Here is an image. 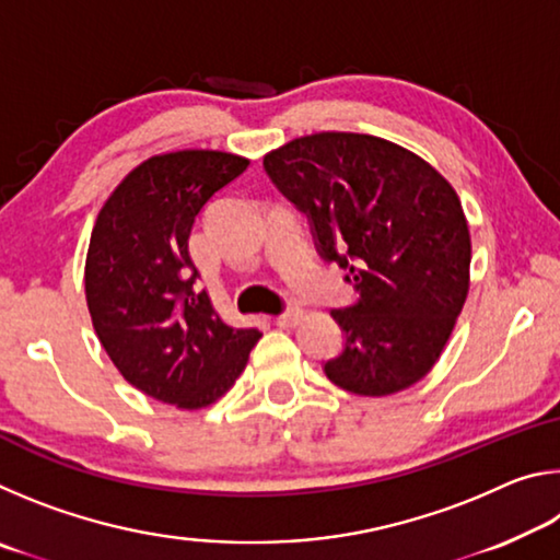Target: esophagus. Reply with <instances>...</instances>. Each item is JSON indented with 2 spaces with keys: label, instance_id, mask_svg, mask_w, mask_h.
<instances>
[{
  "label": "esophagus",
  "instance_id": "34e87169",
  "mask_svg": "<svg viewBox=\"0 0 560 560\" xmlns=\"http://www.w3.org/2000/svg\"><path fill=\"white\" fill-rule=\"evenodd\" d=\"M299 318H301V311L299 308H289V311H283L281 316H277V326L291 328V326L299 324Z\"/></svg>",
  "mask_w": 560,
  "mask_h": 560
}]
</instances>
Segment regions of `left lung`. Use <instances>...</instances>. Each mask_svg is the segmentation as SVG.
Instances as JSON below:
<instances>
[{"mask_svg":"<svg viewBox=\"0 0 560 560\" xmlns=\"http://www.w3.org/2000/svg\"><path fill=\"white\" fill-rule=\"evenodd\" d=\"M264 167L360 293L330 311L346 348L324 365L328 381L365 397L422 381L469 293V224L454 187L412 150L363 132L293 138Z\"/></svg>","mask_w":560,"mask_h":560,"instance_id":"obj_1","label":"left lung"}]
</instances>
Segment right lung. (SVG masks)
Here are the masks:
<instances>
[{
  "mask_svg": "<svg viewBox=\"0 0 560 560\" xmlns=\"http://www.w3.org/2000/svg\"><path fill=\"white\" fill-rule=\"evenodd\" d=\"M249 160L177 150L132 167L101 207L86 254V303L101 346L140 393L200 410L242 375L257 328H232L195 293L189 232L207 200Z\"/></svg>",
  "mask_w": 560,
  "mask_h": 560,
  "instance_id": "1",
  "label": "right lung"
}]
</instances>
